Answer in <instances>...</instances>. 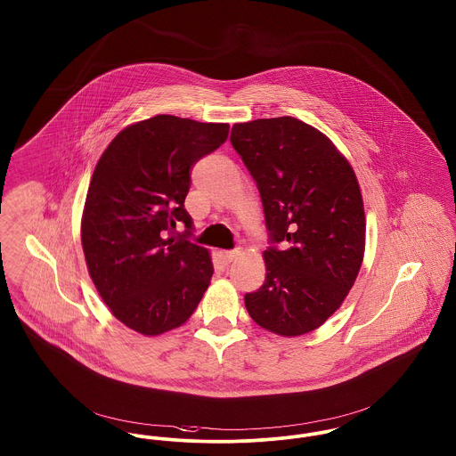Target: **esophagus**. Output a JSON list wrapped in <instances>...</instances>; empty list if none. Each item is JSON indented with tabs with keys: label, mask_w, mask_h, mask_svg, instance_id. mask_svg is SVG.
Returning <instances> with one entry per match:
<instances>
[{
	"label": "esophagus",
	"mask_w": 456,
	"mask_h": 456,
	"mask_svg": "<svg viewBox=\"0 0 456 456\" xmlns=\"http://www.w3.org/2000/svg\"><path fill=\"white\" fill-rule=\"evenodd\" d=\"M239 256H240L239 250H226V252H221V259H223L224 263H232V261H235Z\"/></svg>",
	"instance_id": "obj_1"
}]
</instances>
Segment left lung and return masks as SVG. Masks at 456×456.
Listing matches in <instances>:
<instances>
[{
  "instance_id": "left-lung-1",
  "label": "left lung",
  "mask_w": 456,
  "mask_h": 456,
  "mask_svg": "<svg viewBox=\"0 0 456 456\" xmlns=\"http://www.w3.org/2000/svg\"><path fill=\"white\" fill-rule=\"evenodd\" d=\"M232 145L257 183L272 245L266 280L245 294L250 318L281 337L322 327L344 303L364 256L363 199L349 160L296 118L239 122Z\"/></svg>"
}]
</instances>
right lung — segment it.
Segmentation results:
<instances>
[{"instance_id":"obj_1","label":"right lung","mask_w":456,"mask_h":456,"mask_svg":"<svg viewBox=\"0 0 456 456\" xmlns=\"http://www.w3.org/2000/svg\"><path fill=\"white\" fill-rule=\"evenodd\" d=\"M228 129L160 114L124 127L93 171L81 219L86 266L102 301L138 334L182 327L211 283L209 250L188 240L184 199L193 164ZM178 224L187 230L175 238Z\"/></svg>"}]
</instances>
